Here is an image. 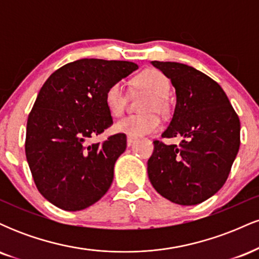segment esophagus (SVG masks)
Masks as SVG:
<instances>
[{"label":"esophagus","mask_w":259,"mask_h":259,"mask_svg":"<svg viewBox=\"0 0 259 259\" xmlns=\"http://www.w3.org/2000/svg\"><path fill=\"white\" fill-rule=\"evenodd\" d=\"M135 141H136L135 138H130V136H127V139H126V145L130 147Z\"/></svg>","instance_id":"obj_1"}]
</instances>
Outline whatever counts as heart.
Instances as JSON below:
<instances>
[{"instance_id": "b5f03b06", "label": "heart", "mask_w": 259, "mask_h": 259, "mask_svg": "<svg viewBox=\"0 0 259 259\" xmlns=\"http://www.w3.org/2000/svg\"><path fill=\"white\" fill-rule=\"evenodd\" d=\"M133 85L138 90L146 91L150 95L145 99L141 107L142 111L146 113L121 118L114 124L113 129L115 133L124 134L130 138H138V136L148 135L159 129L160 120L156 112L160 115L168 114L170 108L168 95L170 92L171 85L164 74L153 68L138 74L133 80ZM105 102L112 115L118 117L123 114L127 102L123 82L117 81L108 86L105 94Z\"/></svg>"}]
</instances>
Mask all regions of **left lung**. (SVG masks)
<instances>
[{"label":"left lung","instance_id":"left-lung-1","mask_svg":"<svg viewBox=\"0 0 259 259\" xmlns=\"http://www.w3.org/2000/svg\"><path fill=\"white\" fill-rule=\"evenodd\" d=\"M177 94L173 119L162 138L181 136L179 146L156 140L147 173L159 195L194 206L222 189L240 147V119L218 82L190 65L153 61Z\"/></svg>","mask_w":259,"mask_h":259}]
</instances>
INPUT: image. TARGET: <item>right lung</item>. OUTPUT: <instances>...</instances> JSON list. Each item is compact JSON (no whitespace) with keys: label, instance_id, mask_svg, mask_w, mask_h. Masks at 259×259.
Returning <instances> with one entry per match:
<instances>
[{"label":"right lung","instance_id":"1","mask_svg":"<svg viewBox=\"0 0 259 259\" xmlns=\"http://www.w3.org/2000/svg\"><path fill=\"white\" fill-rule=\"evenodd\" d=\"M138 68L126 61L78 59L41 88L26 123L25 156L38 192L56 207L85 209L108 191L126 136L89 141L113 124L105 102L108 86Z\"/></svg>","mask_w":259,"mask_h":259}]
</instances>
